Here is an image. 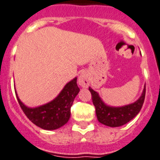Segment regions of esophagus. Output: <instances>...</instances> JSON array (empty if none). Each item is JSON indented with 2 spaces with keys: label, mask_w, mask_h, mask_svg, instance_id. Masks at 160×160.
<instances>
[{
  "label": "esophagus",
  "mask_w": 160,
  "mask_h": 160,
  "mask_svg": "<svg viewBox=\"0 0 160 160\" xmlns=\"http://www.w3.org/2000/svg\"><path fill=\"white\" fill-rule=\"evenodd\" d=\"M78 84L82 87H88L90 84V79L86 73H82L78 77Z\"/></svg>",
  "instance_id": "obj_1"
}]
</instances>
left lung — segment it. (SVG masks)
Returning <instances> with one entry per match:
<instances>
[{
  "label": "left lung",
  "mask_w": 160,
  "mask_h": 160,
  "mask_svg": "<svg viewBox=\"0 0 160 160\" xmlns=\"http://www.w3.org/2000/svg\"><path fill=\"white\" fill-rule=\"evenodd\" d=\"M92 102L95 105L97 119L103 125L110 127H119L133 119L142 109L146 95V86L141 97L133 103L124 107H109L103 103L99 94L89 87Z\"/></svg>",
  "instance_id": "left-lung-1"
}]
</instances>
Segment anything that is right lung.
Segmentation results:
<instances>
[{"instance_id":"obj_1","label":"right lung","mask_w":160,"mask_h":160,"mask_svg":"<svg viewBox=\"0 0 160 160\" xmlns=\"http://www.w3.org/2000/svg\"><path fill=\"white\" fill-rule=\"evenodd\" d=\"M79 91L77 78H75L67 83L55 99L35 108H27L20 101L17 94L16 96L22 110L31 122L41 129L53 130L59 129L68 122L70 117L71 106Z\"/></svg>"}]
</instances>
